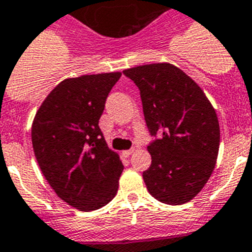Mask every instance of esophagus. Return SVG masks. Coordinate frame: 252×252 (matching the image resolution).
<instances>
[{"label": "esophagus", "instance_id": "34e87169", "mask_svg": "<svg viewBox=\"0 0 252 252\" xmlns=\"http://www.w3.org/2000/svg\"><path fill=\"white\" fill-rule=\"evenodd\" d=\"M133 151H134V147H132V149H129V150H124V151H123V157H126H126H129Z\"/></svg>", "mask_w": 252, "mask_h": 252}]
</instances>
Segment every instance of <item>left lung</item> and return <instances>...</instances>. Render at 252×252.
<instances>
[{"label":"left lung","mask_w":252,"mask_h":252,"mask_svg":"<svg viewBox=\"0 0 252 252\" xmlns=\"http://www.w3.org/2000/svg\"><path fill=\"white\" fill-rule=\"evenodd\" d=\"M140 89L145 122L153 140L151 165L142 177L161 203L184 204L210 179L218 159L220 126L206 94L169 63L123 71Z\"/></svg>","instance_id":"1"}]
</instances>
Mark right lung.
<instances>
[{
  "label": "right lung",
  "instance_id": "1",
  "mask_svg": "<svg viewBox=\"0 0 252 252\" xmlns=\"http://www.w3.org/2000/svg\"><path fill=\"white\" fill-rule=\"evenodd\" d=\"M122 73L63 80L45 98L32 124L33 151L61 199L94 211L115 197L124 165L98 126L106 99Z\"/></svg>",
  "mask_w": 252,
  "mask_h": 252
}]
</instances>
